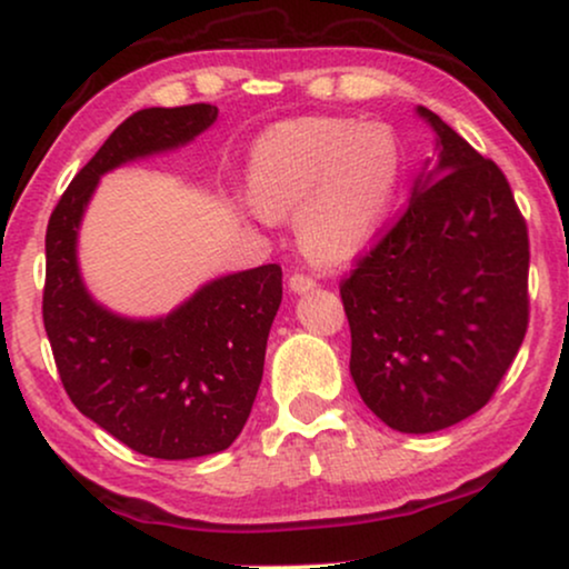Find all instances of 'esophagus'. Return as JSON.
I'll return each instance as SVG.
<instances>
[{"instance_id": "1", "label": "esophagus", "mask_w": 569, "mask_h": 569, "mask_svg": "<svg viewBox=\"0 0 569 569\" xmlns=\"http://www.w3.org/2000/svg\"><path fill=\"white\" fill-rule=\"evenodd\" d=\"M287 287H290V292H295V295H306L308 290H313L316 282L306 274H292L290 282H287Z\"/></svg>"}]
</instances>
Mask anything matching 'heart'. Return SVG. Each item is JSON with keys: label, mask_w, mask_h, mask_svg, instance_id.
<instances>
[{"label": "heart", "mask_w": 569, "mask_h": 569, "mask_svg": "<svg viewBox=\"0 0 569 569\" xmlns=\"http://www.w3.org/2000/svg\"><path fill=\"white\" fill-rule=\"evenodd\" d=\"M405 151L383 122L300 117L279 122L248 153L246 188L258 219L295 213L302 253L319 267L363 256L387 224Z\"/></svg>", "instance_id": "1"}]
</instances>
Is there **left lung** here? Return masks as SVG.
<instances>
[{"label":"left lung","mask_w":569,"mask_h":569,"mask_svg":"<svg viewBox=\"0 0 569 569\" xmlns=\"http://www.w3.org/2000/svg\"><path fill=\"white\" fill-rule=\"evenodd\" d=\"M426 161L400 221L342 292L350 376L376 418L431 433L491 400L528 329V230L510 182L431 109Z\"/></svg>","instance_id":"8db88e82"}]
</instances>
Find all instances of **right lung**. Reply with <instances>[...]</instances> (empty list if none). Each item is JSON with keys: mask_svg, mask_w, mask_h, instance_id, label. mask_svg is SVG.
Wrapping results in <instances>:
<instances>
[{"mask_svg": "<svg viewBox=\"0 0 569 569\" xmlns=\"http://www.w3.org/2000/svg\"><path fill=\"white\" fill-rule=\"evenodd\" d=\"M211 104L140 109L76 174L47 227L43 327L76 408L122 445L159 460L221 452L240 437L282 302L277 263L211 279L164 316L136 319L88 292L78 234L99 180L188 146L217 122Z\"/></svg>", "mask_w": 569, "mask_h": 569, "instance_id": "right-lung-1", "label": "right lung"}]
</instances>
